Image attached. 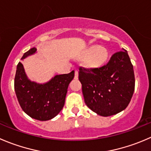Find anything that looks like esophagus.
Wrapping results in <instances>:
<instances>
[{"mask_svg":"<svg viewBox=\"0 0 151 151\" xmlns=\"http://www.w3.org/2000/svg\"><path fill=\"white\" fill-rule=\"evenodd\" d=\"M78 75H79V72L77 70H76L75 71V79H78Z\"/></svg>","mask_w":151,"mask_h":151,"instance_id":"1","label":"esophagus"}]
</instances>
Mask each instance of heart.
Instances as JSON below:
<instances>
[{"label": "heart", "instance_id": "heart-1", "mask_svg": "<svg viewBox=\"0 0 151 151\" xmlns=\"http://www.w3.org/2000/svg\"><path fill=\"white\" fill-rule=\"evenodd\" d=\"M86 65L90 68H98L103 65L108 58V52L103 48L93 46L88 48L84 53Z\"/></svg>", "mask_w": 151, "mask_h": 151}]
</instances>
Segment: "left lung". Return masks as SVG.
Returning <instances> with one entry per match:
<instances>
[{"label":"left lung","instance_id":"8db88e82","mask_svg":"<svg viewBox=\"0 0 151 151\" xmlns=\"http://www.w3.org/2000/svg\"><path fill=\"white\" fill-rule=\"evenodd\" d=\"M84 100L102 116L118 114L127 108L135 88L134 68L125 49L116 52L99 68H79Z\"/></svg>","mask_w":151,"mask_h":151}]
</instances>
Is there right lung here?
Returning a JSON list of instances; mask_svg holds the SVG:
<instances>
[{"label": "right lung", "mask_w": 151, "mask_h": 151, "mask_svg": "<svg viewBox=\"0 0 151 151\" xmlns=\"http://www.w3.org/2000/svg\"><path fill=\"white\" fill-rule=\"evenodd\" d=\"M36 52L32 48L24 53L21 59ZM74 77V71L56 75L49 83L37 84L28 80L23 64L17 65L14 77V91L23 111L32 118L40 121L52 119L60 113L65 104L68 85Z\"/></svg>", "instance_id": "1"}]
</instances>
